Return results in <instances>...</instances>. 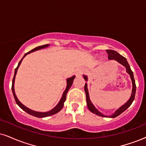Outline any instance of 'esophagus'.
<instances>
[{"label": "esophagus", "instance_id": "esophagus-1", "mask_svg": "<svg viewBox=\"0 0 146 146\" xmlns=\"http://www.w3.org/2000/svg\"><path fill=\"white\" fill-rule=\"evenodd\" d=\"M82 73V69H78L76 72V75L77 77H79V76H81Z\"/></svg>", "mask_w": 146, "mask_h": 146}]
</instances>
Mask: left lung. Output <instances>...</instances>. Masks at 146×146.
Masks as SVG:
<instances>
[{
	"label": "left lung",
	"mask_w": 146,
	"mask_h": 146,
	"mask_svg": "<svg viewBox=\"0 0 146 146\" xmlns=\"http://www.w3.org/2000/svg\"><path fill=\"white\" fill-rule=\"evenodd\" d=\"M107 53L108 54V59L109 60H114L116 61H117L119 63L121 64H122L123 66L126 68V72L128 73L129 75H130L131 79L132 82V92H131V97L129 98V99L128 100V101L126 103H125L123 106H121L120 108H118V109L116 110L115 112H114L113 114H112L111 115L107 116V115H104L103 114L102 112H100L99 110H98V109L96 107L94 106V104H92V102H91L90 99V96H89V92H88V84L87 83H86L84 86V90H85V92H86V102H87V106H88V109H89L90 111L92 112H93L94 114H96L98 116H100V117H109V118H115L118 117V116L120 115L121 113H123L125 110H126L127 108H129L131 106V104H132V102H133L134 98H135V92H136V86H135V79H134V77H133V73L131 69L129 64L126 58H125L124 56H123L122 55H121L117 52L112 50H106ZM84 78L86 82H88V76L87 75H83Z\"/></svg>",
	"instance_id": "8db88e82"
}]
</instances>
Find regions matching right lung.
I'll list each match as a JSON object with an SVG mask.
<instances>
[{"mask_svg": "<svg viewBox=\"0 0 146 146\" xmlns=\"http://www.w3.org/2000/svg\"><path fill=\"white\" fill-rule=\"evenodd\" d=\"M49 44H46V45H43V46H38L36 48H35L34 49H32V50H30L28 52H27L26 54H24V56H23V58H21V60H20L19 64H18L17 67H16V69H15V74H14V77H13V81H12V92H13V96L15 98V102L17 103V104L19 106L20 108H21L22 110H24L25 112H26L27 113H28L29 114H30V115H32L34 116V117H38V118H44V117H50V116H52L53 115V114H55L56 113H58V112L60 111V110L62 109V107L64 106V101L66 100V96H67V94L68 91H69V90L70 89V88H71L72 84H73V80H74L75 76V75H73V76H72L71 77H69V78H67V87H66L65 88V90H64L63 94H62V96L61 97V98H60V101L58 102V104L55 107L52 108V109L49 110V111H47V112H37V111H35V110H33L32 109H29V108H27L25 106H24V105L22 104V103L20 102V101L18 100L17 97V96L15 94V88H14V84H15V76H16V74H17V70H18V68L20 66V64H21L22 60L24 58H25V56L27 55L29 53L31 52H35L36 50H41V49H43V48H47L49 46Z\"/></svg>", "mask_w": 146, "mask_h": 146, "instance_id": "1", "label": "right lung"}]
</instances>
